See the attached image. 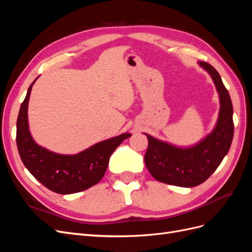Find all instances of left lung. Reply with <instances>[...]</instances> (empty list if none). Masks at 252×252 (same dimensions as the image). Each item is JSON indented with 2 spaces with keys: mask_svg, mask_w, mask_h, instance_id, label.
I'll return each instance as SVG.
<instances>
[{
  "mask_svg": "<svg viewBox=\"0 0 252 252\" xmlns=\"http://www.w3.org/2000/svg\"><path fill=\"white\" fill-rule=\"evenodd\" d=\"M211 77L220 98L219 118L213 130L200 142L180 147L146 134L148 147L145 165L156 180L180 187L202 184L222 163L233 139V108L229 93L210 64L197 62Z\"/></svg>",
  "mask_w": 252,
  "mask_h": 252,
  "instance_id": "left-lung-1",
  "label": "left lung"
}]
</instances>
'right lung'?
I'll return each instance as SVG.
<instances>
[{"mask_svg":"<svg viewBox=\"0 0 252 252\" xmlns=\"http://www.w3.org/2000/svg\"><path fill=\"white\" fill-rule=\"evenodd\" d=\"M36 79L28 88L17 121V145L22 162L53 192L71 194L83 191L102 180L113 151L131 134L125 132L101 141L75 155H61L40 146L30 133L28 123L29 96Z\"/></svg>","mask_w":252,"mask_h":252,"instance_id":"obj_1","label":"right lung"}]
</instances>
